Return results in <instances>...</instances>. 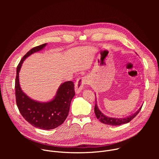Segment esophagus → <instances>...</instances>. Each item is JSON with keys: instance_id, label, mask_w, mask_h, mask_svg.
<instances>
[{"instance_id": "34e87169", "label": "esophagus", "mask_w": 159, "mask_h": 159, "mask_svg": "<svg viewBox=\"0 0 159 159\" xmlns=\"http://www.w3.org/2000/svg\"><path fill=\"white\" fill-rule=\"evenodd\" d=\"M89 84V80L86 77H79L76 82H75V92L76 94H79L80 93L82 90L83 89V87L85 85L88 84Z\"/></svg>"}]
</instances>
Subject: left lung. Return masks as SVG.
Wrapping results in <instances>:
<instances>
[{"mask_svg": "<svg viewBox=\"0 0 159 159\" xmlns=\"http://www.w3.org/2000/svg\"><path fill=\"white\" fill-rule=\"evenodd\" d=\"M96 96V94H95ZM142 107V106L140 107L138 111L134 112V114L131 115L129 116H128L127 117L125 118H111V117H107L106 115H104L103 113L99 109L98 106L97 105V101L96 99V104L94 107V112H95V115L96 116V118L102 123H104L106 125H112V126H118V125H121L125 123H128L129 121H131L136 116H137L140 111L141 110Z\"/></svg>", "mask_w": 159, "mask_h": 159, "instance_id": "left-lung-1", "label": "left lung"}]
</instances>
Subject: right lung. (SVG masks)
<instances>
[{
    "label": "right lung",
    "instance_id": "right-lung-1",
    "mask_svg": "<svg viewBox=\"0 0 159 159\" xmlns=\"http://www.w3.org/2000/svg\"><path fill=\"white\" fill-rule=\"evenodd\" d=\"M46 45L47 43H44L34 47L22 57L17 66L15 82L16 101L21 115L33 126L44 130L54 129L64 122L69 115L71 101L75 96L74 84L72 81L61 84L55 98L47 102L34 101L21 90L19 73L22 63L27 57L41 50Z\"/></svg>",
    "mask_w": 159,
    "mask_h": 159
}]
</instances>
